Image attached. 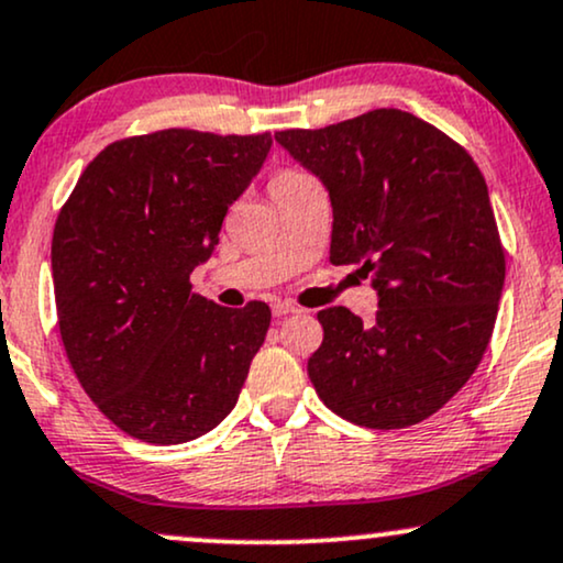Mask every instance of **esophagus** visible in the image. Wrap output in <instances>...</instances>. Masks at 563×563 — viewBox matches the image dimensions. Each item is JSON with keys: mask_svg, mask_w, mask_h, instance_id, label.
Instances as JSON below:
<instances>
[{"mask_svg": "<svg viewBox=\"0 0 563 563\" xmlns=\"http://www.w3.org/2000/svg\"><path fill=\"white\" fill-rule=\"evenodd\" d=\"M271 310H274L276 318L300 313V308H297V305H292V302H287V300H276L274 305H271Z\"/></svg>", "mask_w": 563, "mask_h": 563, "instance_id": "esophagus-1", "label": "esophagus"}]
</instances>
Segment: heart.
<instances>
[{
	"label": "heart",
	"mask_w": 563,
	"mask_h": 563,
	"mask_svg": "<svg viewBox=\"0 0 563 563\" xmlns=\"http://www.w3.org/2000/svg\"><path fill=\"white\" fill-rule=\"evenodd\" d=\"M300 177H305V172H300V169H279L274 177H271L268 187H279V185L295 183V179H300Z\"/></svg>",
	"instance_id": "1"
}]
</instances>
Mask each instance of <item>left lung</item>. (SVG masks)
<instances>
[{
	"label": "left lung",
	"mask_w": 563,
	"mask_h": 563,
	"mask_svg": "<svg viewBox=\"0 0 563 563\" xmlns=\"http://www.w3.org/2000/svg\"><path fill=\"white\" fill-rule=\"evenodd\" d=\"M274 137L329 190L331 263H357L378 289L373 323L342 305L318 313L316 394L355 426H418L467 384L494 334L506 258L485 177L401 109Z\"/></svg>",
	"instance_id": "8db88e82"
}]
</instances>
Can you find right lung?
<instances>
[{"instance_id":"1","label":"right lung","mask_w":563,"mask_h":563,"mask_svg":"<svg viewBox=\"0 0 563 563\" xmlns=\"http://www.w3.org/2000/svg\"><path fill=\"white\" fill-rule=\"evenodd\" d=\"M268 148L271 133L122 137L62 206L52 238L62 344L90 401L133 439L192 441L238 405L271 310L221 308L192 292L190 274Z\"/></svg>"}]
</instances>
